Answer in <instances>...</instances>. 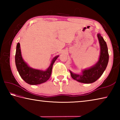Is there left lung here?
<instances>
[{"instance_id":"obj_1","label":"left lung","mask_w":120,"mask_h":120,"mask_svg":"<svg viewBox=\"0 0 120 120\" xmlns=\"http://www.w3.org/2000/svg\"><path fill=\"white\" fill-rule=\"evenodd\" d=\"M99 45H100V55L98 61L90 68L85 69L80 74H75L69 70L71 76L77 82L91 84L98 79L106 68L109 62V55L107 44L104 38L99 33L97 34Z\"/></svg>"}]
</instances>
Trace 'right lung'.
Masks as SVG:
<instances>
[{"label":"right lung","mask_w":120,"mask_h":120,"mask_svg":"<svg viewBox=\"0 0 120 120\" xmlns=\"http://www.w3.org/2000/svg\"><path fill=\"white\" fill-rule=\"evenodd\" d=\"M59 56L53 58L51 62L47 69L42 70L31 68L26 64L22 56L20 43L16 46L15 54V64L17 71L21 78L30 85H38L45 82L50 78L51 75L53 64Z\"/></svg>","instance_id":"add662e5"}]
</instances>
